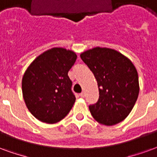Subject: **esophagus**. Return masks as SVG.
I'll use <instances>...</instances> for the list:
<instances>
[{"mask_svg":"<svg viewBox=\"0 0 157 157\" xmlns=\"http://www.w3.org/2000/svg\"><path fill=\"white\" fill-rule=\"evenodd\" d=\"M80 96H81V97H84V96H85L84 92H82V93H80Z\"/></svg>","mask_w":157,"mask_h":157,"instance_id":"obj_1","label":"esophagus"}]
</instances>
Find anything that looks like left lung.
<instances>
[{"label":"left lung","mask_w":157,"mask_h":157,"mask_svg":"<svg viewBox=\"0 0 157 157\" xmlns=\"http://www.w3.org/2000/svg\"><path fill=\"white\" fill-rule=\"evenodd\" d=\"M94 74L99 99L89 105L96 121L113 126L122 121L135 105L139 94L137 71L128 58L109 48L96 47L81 54Z\"/></svg>","instance_id":"1"}]
</instances>
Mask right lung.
Returning <instances> with one entry per match:
<instances>
[{
  "mask_svg": "<svg viewBox=\"0 0 157 157\" xmlns=\"http://www.w3.org/2000/svg\"><path fill=\"white\" fill-rule=\"evenodd\" d=\"M76 57L71 51L52 48L37 56L25 71L23 98L30 112L40 121H60L71 110L75 96L68 71Z\"/></svg>",
  "mask_w": 157,
  "mask_h": 157,
  "instance_id": "obj_1",
  "label": "right lung"
}]
</instances>
